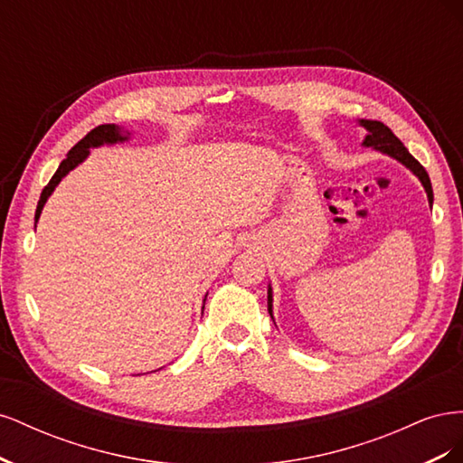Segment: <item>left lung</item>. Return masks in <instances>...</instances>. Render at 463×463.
Masks as SVG:
<instances>
[{
  "instance_id": "left-lung-1",
  "label": "left lung",
  "mask_w": 463,
  "mask_h": 463,
  "mask_svg": "<svg viewBox=\"0 0 463 463\" xmlns=\"http://www.w3.org/2000/svg\"><path fill=\"white\" fill-rule=\"evenodd\" d=\"M361 125L369 131V135L365 137V141H363V145L365 146H373L376 150H381L384 154H388V156L400 160L403 165H408L410 170L421 179V184L427 191V197H429V203L432 204V187H430V179H429V174L425 172V167L419 164L410 150L403 146V143L400 141V138L392 133L384 123L381 121H371V119H361ZM269 313L272 317V289L269 288Z\"/></svg>"
}]
</instances>
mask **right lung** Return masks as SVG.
<instances>
[{"mask_svg": "<svg viewBox=\"0 0 463 463\" xmlns=\"http://www.w3.org/2000/svg\"><path fill=\"white\" fill-rule=\"evenodd\" d=\"M125 135H121L119 128L114 123H106V125H98V128H94L90 133H87L85 137L80 138V141L67 152V158L60 164L58 172L53 174V177L50 179V184L42 189V194H40V201H38V206H36V214H34V220L38 222L40 214H42V208H44L48 197L52 194V191L58 187V184L61 181V177H65L69 172L73 170V167H77L82 160H85L89 156V148L92 146H100L104 143L111 145V143H118V141H125Z\"/></svg>", "mask_w": 463, "mask_h": 463, "instance_id": "add662e5", "label": "right lung"}]
</instances>
